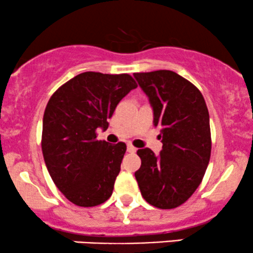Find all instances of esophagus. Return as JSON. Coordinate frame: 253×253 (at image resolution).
<instances>
[{"label":"esophagus","instance_id":"34e87169","mask_svg":"<svg viewBox=\"0 0 253 253\" xmlns=\"http://www.w3.org/2000/svg\"><path fill=\"white\" fill-rule=\"evenodd\" d=\"M127 151H128L129 153H134L135 151H136V149H135L134 146H133L132 144H128V145H127Z\"/></svg>","mask_w":253,"mask_h":253}]
</instances>
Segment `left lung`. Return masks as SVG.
<instances>
[{
    "label": "left lung",
    "mask_w": 253,
    "mask_h": 253,
    "mask_svg": "<svg viewBox=\"0 0 253 253\" xmlns=\"http://www.w3.org/2000/svg\"><path fill=\"white\" fill-rule=\"evenodd\" d=\"M149 97L153 125L163 147L136 151L141 167L135 178L145 201L161 210L181 206L202 182L211 158L210 114L200 90L170 70L133 75Z\"/></svg>",
    "instance_id": "8db88e82"
}]
</instances>
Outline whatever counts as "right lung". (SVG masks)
Wrapping results in <instances>:
<instances>
[{
    "instance_id": "1",
    "label": "right lung",
    "mask_w": 253,
    "mask_h": 253,
    "mask_svg": "<svg viewBox=\"0 0 253 253\" xmlns=\"http://www.w3.org/2000/svg\"><path fill=\"white\" fill-rule=\"evenodd\" d=\"M135 81L127 74L83 72L52 95L42 119V149L54 184L69 201L94 207L112 196L126 144L97 140Z\"/></svg>"
}]
</instances>
